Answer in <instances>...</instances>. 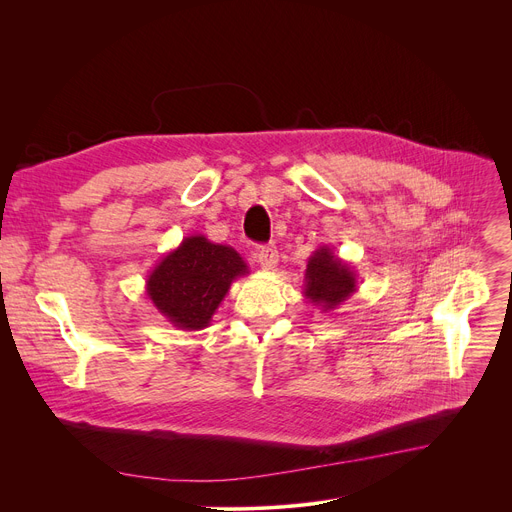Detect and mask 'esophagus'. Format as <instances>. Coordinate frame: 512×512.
Here are the masks:
<instances>
[{
    "label": "esophagus",
    "instance_id": "34e87169",
    "mask_svg": "<svg viewBox=\"0 0 512 512\" xmlns=\"http://www.w3.org/2000/svg\"><path fill=\"white\" fill-rule=\"evenodd\" d=\"M257 263L261 265V270H274L276 263H278V251L274 245H267L261 247L257 251Z\"/></svg>",
    "mask_w": 512,
    "mask_h": 512
}]
</instances>
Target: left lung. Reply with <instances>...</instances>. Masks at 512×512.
<instances>
[{
  "label": "left lung",
  "instance_id": "1",
  "mask_svg": "<svg viewBox=\"0 0 512 512\" xmlns=\"http://www.w3.org/2000/svg\"><path fill=\"white\" fill-rule=\"evenodd\" d=\"M357 290V274L351 263L340 259L330 245H319L309 261L303 278V297L328 313L338 309Z\"/></svg>",
  "mask_w": 512,
  "mask_h": 512
}]
</instances>
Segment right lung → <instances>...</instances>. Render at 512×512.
<instances>
[{"label": "right lung", "mask_w": 512, "mask_h": 512, "mask_svg": "<svg viewBox=\"0 0 512 512\" xmlns=\"http://www.w3.org/2000/svg\"><path fill=\"white\" fill-rule=\"evenodd\" d=\"M249 274L245 259L203 234L182 238L147 276V297L178 330H203L236 278Z\"/></svg>", "instance_id": "1"}]
</instances>
